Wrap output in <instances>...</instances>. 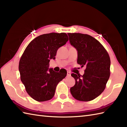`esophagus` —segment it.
I'll use <instances>...</instances> for the list:
<instances>
[{"instance_id": "obj_1", "label": "esophagus", "mask_w": 127, "mask_h": 127, "mask_svg": "<svg viewBox=\"0 0 127 127\" xmlns=\"http://www.w3.org/2000/svg\"><path fill=\"white\" fill-rule=\"evenodd\" d=\"M70 75H71L70 72H69V71L67 72V76H70Z\"/></svg>"}]
</instances>
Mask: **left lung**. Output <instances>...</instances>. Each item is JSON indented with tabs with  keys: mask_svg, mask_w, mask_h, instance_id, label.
Wrapping results in <instances>:
<instances>
[{
	"mask_svg": "<svg viewBox=\"0 0 127 127\" xmlns=\"http://www.w3.org/2000/svg\"><path fill=\"white\" fill-rule=\"evenodd\" d=\"M69 42L77 51V63L85 66L83 75L72 73L75 85L70 88L74 98L88 101L100 95L105 88L110 72L108 53L98 40L87 34L68 33Z\"/></svg>",
	"mask_w": 127,
	"mask_h": 127,
	"instance_id": "left-lung-1",
	"label": "left lung"
}]
</instances>
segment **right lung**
<instances>
[{
	"instance_id": "add662e5",
	"label": "right lung",
	"mask_w": 127,
	"mask_h": 127,
	"mask_svg": "<svg viewBox=\"0 0 127 127\" xmlns=\"http://www.w3.org/2000/svg\"><path fill=\"white\" fill-rule=\"evenodd\" d=\"M68 40L64 33L42 34L32 40L24 51L18 67L21 80L27 92L35 100L52 99L57 85L66 76L65 71L58 72L49 68V62Z\"/></svg>"
}]
</instances>
